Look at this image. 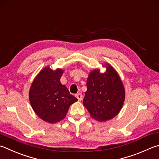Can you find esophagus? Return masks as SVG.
<instances>
[{
    "label": "esophagus",
    "instance_id": "esophagus-1",
    "mask_svg": "<svg viewBox=\"0 0 159 159\" xmlns=\"http://www.w3.org/2000/svg\"><path fill=\"white\" fill-rule=\"evenodd\" d=\"M75 97L77 98V100L79 101H81L82 100V98H83V95L81 94V93H77L75 95Z\"/></svg>",
    "mask_w": 159,
    "mask_h": 159
}]
</instances>
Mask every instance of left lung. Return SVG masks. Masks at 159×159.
<instances>
[{"label": "left lung", "mask_w": 159, "mask_h": 159, "mask_svg": "<svg viewBox=\"0 0 159 159\" xmlns=\"http://www.w3.org/2000/svg\"><path fill=\"white\" fill-rule=\"evenodd\" d=\"M105 73L92 70L86 81L87 91L83 104L91 118L105 122L120 111L125 99V90L118 73L111 65L106 63Z\"/></svg>", "instance_id": "8db88e82"}]
</instances>
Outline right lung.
Returning a JSON list of instances; mask_svg holds the SVG:
<instances>
[{
	"mask_svg": "<svg viewBox=\"0 0 159 159\" xmlns=\"http://www.w3.org/2000/svg\"><path fill=\"white\" fill-rule=\"evenodd\" d=\"M64 70H52L46 66L33 80L29 91L32 109L39 118L48 123H56L64 119L72 104L77 99L70 94L60 78Z\"/></svg>",
	"mask_w": 159,
	"mask_h": 159,
	"instance_id": "add662e5",
	"label": "right lung"
}]
</instances>
